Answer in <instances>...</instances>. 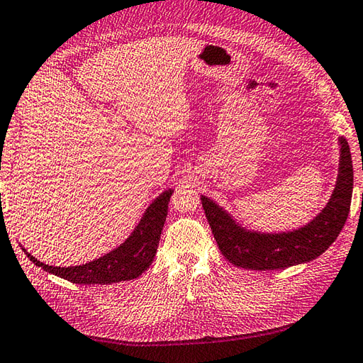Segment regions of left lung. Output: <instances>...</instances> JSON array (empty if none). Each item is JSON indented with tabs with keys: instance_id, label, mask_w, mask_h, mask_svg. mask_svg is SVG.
<instances>
[{
	"instance_id": "obj_1",
	"label": "left lung",
	"mask_w": 363,
	"mask_h": 363,
	"mask_svg": "<svg viewBox=\"0 0 363 363\" xmlns=\"http://www.w3.org/2000/svg\"><path fill=\"white\" fill-rule=\"evenodd\" d=\"M335 189L326 207L313 221L292 232L261 233L247 230L207 196H201L206 218L221 254L232 264L252 271H275L320 257L339 237L350 213L352 196V161L345 138Z\"/></svg>"
}]
</instances>
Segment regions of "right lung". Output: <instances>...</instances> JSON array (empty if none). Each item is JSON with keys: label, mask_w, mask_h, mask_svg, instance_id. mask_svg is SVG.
I'll return each mask as SVG.
<instances>
[{"label": "right lung", "mask_w": 363, "mask_h": 363, "mask_svg": "<svg viewBox=\"0 0 363 363\" xmlns=\"http://www.w3.org/2000/svg\"><path fill=\"white\" fill-rule=\"evenodd\" d=\"M173 190L168 189L161 193L150 207L145 210L142 220L136 229L126 238L119 247L100 257L94 261H89L82 266H49L32 257L29 252L24 254L33 264L45 269L46 272L54 274L65 280L77 284H111L126 280H134L147 271L153 263L159 238L168 212V202H170Z\"/></svg>", "instance_id": "obj_1"}]
</instances>
